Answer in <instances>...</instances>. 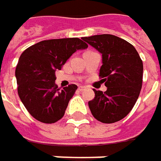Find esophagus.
Wrapping results in <instances>:
<instances>
[{
  "instance_id": "esophagus-1",
  "label": "esophagus",
  "mask_w": 161,
  "mask_h": 161,
  "mask_svg": "<svg viewBox=\"0 0 161 161\" xmlns=\"http://www.w3.org/2000/svg\"><path fill=\"white\" fill-rule=\"evenodd\" d=\"M85 89H86L85 86H79V90H80V91H84Z\"/></svg>"
}]
</instances>
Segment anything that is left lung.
<instances>
[{"label":"left lung","instance_id":"8db88e82","mask_svg":"<svg viewBox=\"0 0 161 161\" xmlns=\"http://www.w3.org/2000/svg\"><path fill=\"white\" fill-rule=\"evenodd\" d=\"M102 54L99 70L106 92H95L88 102L97 120L105 124L115 123L125 117L134 107L142 83L143 65L136 48L127 41L113 35H97L83 37Z\"/></svg>","mask_w":161,"mask_h":161}]
</instances>
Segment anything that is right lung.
<instances>
[{
	"label": "right lung",
	"mask_w": 161,
	"mask_h": 161,
	"mask_svg": "<svg viewBox=\"0 0 161 161\" xmlns=\"http://www.w3.org/2000/svg\"><path fill=\"white\" fill-rule=\"evenodd\" d=\"M88 45L80 38L50 39L25 49L16 67L19 97L29 114L46 124L60 120L78 86L70 84L60 91L55 71L61 70L70 56Z\"/></svg>",
	"instance_id": "obj_1"
}]
</instances>
